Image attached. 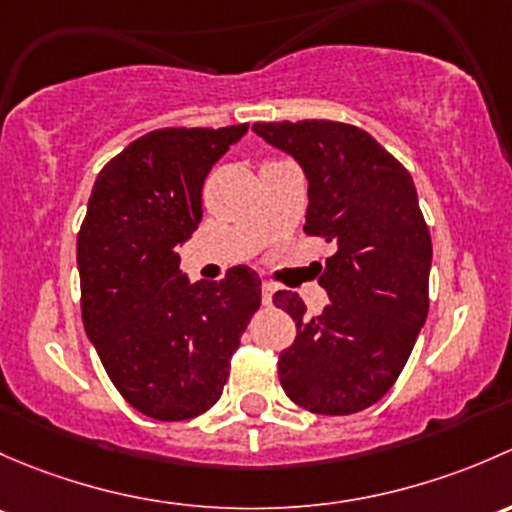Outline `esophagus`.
<instances>
[{
    "label": "esophagus",
    "mask_w": 512,
    "mask_h": 512,
    "mask_svg": "<svg viewBox=\"0 0 512 512\" xmlns=\"http://www.w3.org/2000/svg\"><path fill=\"white\" fill-rule=\"evenodd\" d=\"M273 293H276V286H273V283H268V281H263V283H261V298H263V303L271 305V303H273Z\"/></svg>",
    "instance_id": "1"
}]
</instances>
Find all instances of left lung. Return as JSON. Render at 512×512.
<instances>
[{"instance_id":"8db88e82","label":"left lung","mask_w":512,"mask_h":512,"mask_svg":"<svg viewBox=\"0 0 512 512\" xmlns=\"http://www.w3.org/2000/svg\"><path fill=\"white\" fill-rule=\"evenodd\" d=\"M254 133L303 167L305 234L337 249L320 268L323 313L308 318L298 293L273 295L298 330L278 357L281 387L313 414L362 412L397 382L429 313L431 236L414 179L355 125L283 120Z\"/></svg>"}]
</instances>
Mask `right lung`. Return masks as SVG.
Returning a JSON list of instances; mask_svg holds the SVG:
<instances>
[{"instance_id": "right-lung-1", "label": "right lung", "mask_w": 512, "mask_h": 512, "mask_svg": "<svg viewBox=\"0 0 512 512\" xmlns=\"http://www.w3.org/2000/svg\"><path fill=\"white\" fill-rule=\"evenodd\" d=\"M246 130L142 135L100 170L88 199L76 244L83 328L115 389L152 419H192L217 404L261 305L254 268L192 283L177 254L202 221L209 170Z\"/></svg>"}]
</instances>
